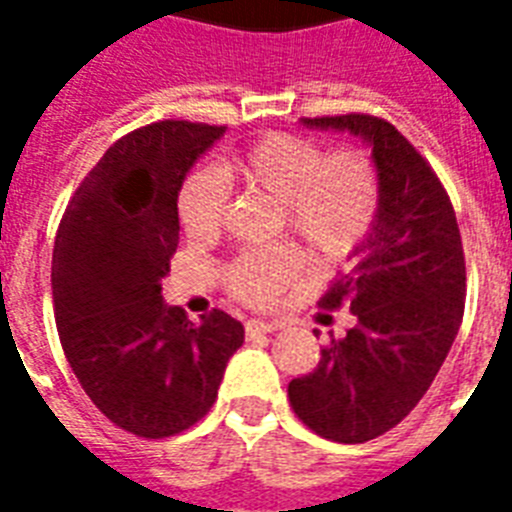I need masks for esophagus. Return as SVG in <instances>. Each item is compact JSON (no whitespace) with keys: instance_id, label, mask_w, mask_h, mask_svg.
I'll use <instances>...</instances> for the list:
<instances>
[{"instance_id":"1","label":"esophagus","mask_w":512,"mask_h":512,"mask_svg":"<svg viewBox=\"0 0 512 512\" xmlns=\"http://www.w3.org/2000/svg\"><path fill=\"white\" fill-rule=\"evenodd\" d=\"M281 324H276V321H263V319H249L247 324H244V329H247L249 337L255 335H271V332H276Z\"/></svg>"}]
</instances>
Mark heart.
<instances>
[{"label":"heart","instance_id":"b5f03b06","mask_svg":"<svg viewBox=\"0 0 512 512\" xmlns=\"http://www.w3.org/2000/svg\"><path fill=\"white\" fill-rule=\"evenodd\" d=\"M228 185L281 204V215L313 260L337 263L364 241L380 207V177L361 151L324 156L313 140L271 132L217 164L196 170L177 193V220L191 239L223 228ZM300 257L287 247L249 249L225 268L233 295L252 305L276 300L297 279Z\"/></svg>","mask_w":512,"mask_h":512}]
</instances>
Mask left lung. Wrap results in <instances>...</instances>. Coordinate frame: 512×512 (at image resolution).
<instances>
[{
	"label": "left lung",
	"instance_id": "1",
	"mask_svg": "<svg viewBox=\"0 0 512 512\" xmlns=\"http://www.w3.org/2000/svg\"><path fill=\"white\" fill-rule=\"evenodd\" d=\"M369 146L380 177L372 228L321 308L356 316L321 350L319 366L289 382V404L319 436L364 444L404 420L436 380L465 313V255L444 185L409 140L366 114L303 119Z\"/></svg>",
	"mask_w": 512,
	"mask_h": 512
}]
</instances>
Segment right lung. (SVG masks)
<instances>
[{
	"instance_id": "obj_1",
	"label": "right lung",
	"mask_w": 512,
	"mask_h": 512,
	"mask_svg": "<svg viewBox=\"0 0 512 512\" xmlns=\"http://www.w3.org/2000/svg\"><path fill=\"white\" fill-rule=\"evenodd\" d=\"M225 127L156 122L116 140L76 188L52 249L60 345L92 404L140 438L191 428L215 404L244 327L193 324L162 297L180 241L177 193Z\"/></svg>"
}]
</instances>
